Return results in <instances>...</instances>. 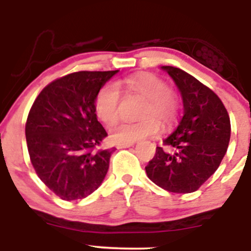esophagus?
Segmentation results:
<instances>
[{"label":"esophagus","instance_id":"34e87169","mask_svg":"<svg viewBox=\"0 0 251 251\" xmlns=\"http://www.w3.org/2000/svg\"><path fill=\"white\" fill-rule=\"evenodd\" d=\"M133 144L132 143H124V144H117V148L118 149H125V148H129V146H132Z\"/></svg>","mask_w":251,"mask_h":251}]
</instances>
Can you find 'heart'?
I'll list each match as a JSON object with an SVG mask.
<instances>
[{"label":"heart","mask_w":251,"mask_h":251,"mask_svg":"<svg viewBox=\"0 0 251 251\" xmlns=\"http://www.w3.org/2000/svg\"><path fill=\"white\" fill-rule=\"evenodd\" d=\"M125 88L145 99L137 123H123L111 131V138L118 144L134 143L152 137L160 127H169L179 114V100L170 91L168 82L152 73H138L114 83H106L97 92L94 111L107 126L114 125L120 116V91Z\"/></svg>","instance_id":"b5f03b06"}]
</instances>
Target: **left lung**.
<instances>
[{
  "label": "left lung",
  "mask_w": 251,
  "mask_h": 251,
  "mask_svg": "<svg viewBox=\"0 0 251 251\" xmlns=\"http://www.w3.org/2000/svg\"><path fill=\"white\" fill-rule=\"evenodd\" d=\"M162 68L180 91L184 112L145 170L150 179L166 191L189 194L200 189L220 166L229 145L230 118L208 86L180 68Z\"/></svg>",
  "instance_id": "1"
}]
</instances>
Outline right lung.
<instances>
[{"label": "right lung", "mask_w": 251, "mask_h": 251, "mask_svg": "<svg viewBox=\"0 0 251 251\" xmlns=\"http://www.w3.org/2000/svg\"><path fill=\"white\" fill-rule=\"evenodd\" d=\"M118 71H80L40 92L25 123L31 165L63 201L82 200L102 183L112 149H98L107 132L94 111L97 92Z\"/></svg>", "instance_id": "obj_1"}]
</instances>
